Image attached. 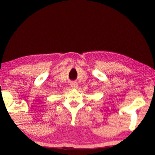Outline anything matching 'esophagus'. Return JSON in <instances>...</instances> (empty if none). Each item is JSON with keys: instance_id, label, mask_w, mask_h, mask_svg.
Instances as JSON below:
<instances>
[{"instance_id": "1", "label": "esophagus", "mask_w": 155, "mask_h": 155, "mask_svg": "<svg viewBox=\"0 0 155 155\" xmlns=\"http://www.w3.org/2000/svg\"><path fill=\"white\" fill-rule=\"evenodd\" d=\"M70 86H71V87L73 89H77L78 87V84L76 82H72L70 84Z\"/></svg>"}]
</instances>
